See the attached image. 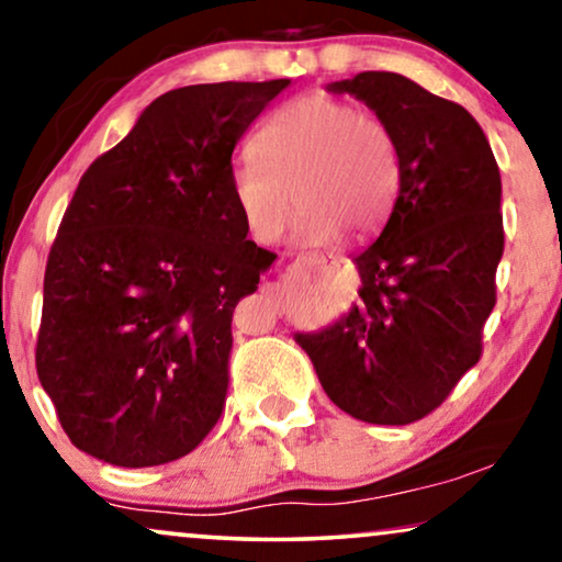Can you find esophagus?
Instances as JSON below:
<instances>
[{"label":"esophagus","mask_w":562,"mask_h":562,"mask_svg":"<svg viewBox=\"0 0 562 562\" xmlns=\"http://www.w3.org/2000/svg\"><path fill=\"white\" fill-rule=\"evenodd\" d=\"M336 257L334 254H305V257H301L303 265H313V267H324L328 265V261H334Z\"/></svg>","instance_id":"1"}]
</instances>
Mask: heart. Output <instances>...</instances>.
I'll return each instance as SVG.
<instances>
[{"label":"heart","instance_id":"heart-1","mask_svg":"<svg viewBox=\"0 0 562 562\" xmlns=\"http://www.w3.org/2000/svg\"><path fill=\"white\" fill-rule=\"evenodd\" d=\"M251 154L231 169L228 190L259 244L280 241L295 200L303 205L297 241L331 244L344 228L359 236L375 231L398 194L401 159L391 131L324 92L277 108L254 136Z\"/></svg>","mask_w":562,"mask_h":562}]
</instances>
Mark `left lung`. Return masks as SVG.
Returning <instances> with one entry per match:
<instances>
[{
    "mask_svg": "<svg viewBox=\"0 0 562 562\" xmlns=\"http://www.w3.org/2000/svg\"><path fill=\"white\" fill-rule=\"evenodd\" d=\"M326 89L362 100L391 131L401 184L385 228L355 257L359 301L295 341L341 411L411 424L481 359L504 254L498 164L462 104L401 74L362 71Z\"/></svg>",
    "mask_w": 562,
    "mask_h": 562,
    "instance_id": "left-lung-1",
    "label": "left lung"
}]
</instances>
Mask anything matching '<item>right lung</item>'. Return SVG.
Returning <instances> with one entry per match:
<instances>
[{"mask_svg":"<svg viewBox=\"0 0 562 562\" xmlns=\"http://www.w3.org/2000/svg\"><path fill=\"white\" fill-rule=\"evenodd\" d=\"M288 85L171 89L79 179L48 254L35 368L81 452L164 465L221 418L234 308L277 259L246 238L231 156Z\"/></svg>","mask_w":562,"mask_h":562,"instance_id":"1","label":"right lung"}]
</instances>
